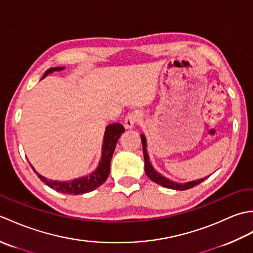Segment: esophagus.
I'll use <instances>...</instances> for the list:
<instances>
[{
    "instance_id": "esophagus-1",
    "label": "esophagus",
    "mask_w": 253,
    "mask_h": 253,
    "mask_svg": "<svg viewBox=\"0 0 253 253\" xmlns=\"http://www.w3.org/2000/svg\"><path fill=\"white\" fill-rule=\"evenodd\" d=\"M139 118H140V116H139V114L137 112H130L128 113L127 116L125 117V127L127 128V129H131V128L135 127L136 123L139 121Z\"/></svg>"
}]
</instances>
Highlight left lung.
<instances>
[{"label":"left lung","mask_w":253,"mask_h":253,"mask_svg":"<svg viewBox=\"0 0 253 253\" xmlns=\"http://www.w3.org/2000/svg\"><path fill=\"white\" fill-rule=\"evenodd\" d=\"M141 141H142V149H143V157H144V171H146L147 176L152 181L157 182V184L163 186L165 188H169V189H174V190H187L189 188L195 187L197 185L200 184L204 179H207L208 177H203L201 179H197V180H192V181H188V182H175L173 180H170L169 178H166L163 175H161L158 173L157 170L154 169L152 166L151 162H150V158L147 151V139L144 137L143 133H141Z\"/></svg>","instance_id":"obj_1"}]
</instances>
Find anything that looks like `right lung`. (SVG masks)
Segmentation results:
<instances>
[{"mask_svg": "<svg viewBox=\"0 0 253 253\" xmlns=\"http://www.w3.org/2000/svg\"><path fill=\"white\" fill-rule=\"evenodd\" d=\"M63 69H65V67H51L44 73L42 79L46 77L49 74H52L54 72H61ZM124 131H125V128H124L120 123H113L106 126L103 143H102V154L99 165L95 170H93L92 173L87 176L79 177V178L68 181L52 180L45 178L44 176H41L35 169L34 166L31 164L30 165L32 169L35 170V173L38 175V177H39L46 186H49L52 189H54L58 192L68 193V195H83V193L90 192L100 187L107 179V177H109L113 153H114L118 139H120Z\"/></svg>", "mask_w": 253, "mask_h": 253, "instance_id": "1", "label": "right lung"}]
</instances>
